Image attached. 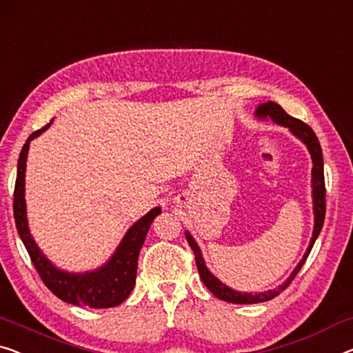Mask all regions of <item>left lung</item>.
<instances>
[{
	"label": "left lung",
	"instance_id": "8db88e82",
	"mask_svg": "<svg viewBox=\"0 0 353 353\" xmlns=\"http://www.w3.org/2000/svg\"><path fill=\"white\" fill-rule=\"evenodd\" d=\"M255 117L256 119H271L272 122L285 126V128L290 131L293 136L301 141V143L307 147L309 154H311L312 159V204H314V231H312V238L309 241L307 250L304 252V256L296 265V268L292 271V274L287 277V281L281 283L277 288H272V290L268 292H260V293H243L234 290L228 285L220 281L219 277H215L212 272L208 270L206 263H204L201 249L196 244L193 236L185 231V238L187 243L190 244L192 250L194 252V259H196V268L199 272V277L204 285H206L210 293L214 296H217L219 299H223L227 303H234V304H256V303H265L270 301V299L276 298L277 294H281L285 288L290 285V282L294 279V276L298 274L299 270H301L304 261H306L307 255L311 254L312 247L315 239L319 238L320 231H322L323 227V220H325V177H323V155H322V147H320V143L317 139V136L312 131V128L309 125H306L301 120L290 117L285 110H283L277 103L274 101H268L260 104L259 108L255 109Z\"/></svg>",
	"mask_w": 353,
	"mask_h": 353
}]
</instances>
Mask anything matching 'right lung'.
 Listing matches in <instances>:
<instances>
[{"instance_id":"right-lung-1","label":"right lung","mask_w":353,"mask_h":353,"mask_svg":"<svg viewBox=\"0 0 353 353\" xmlns=\"http://www.w3.org/2000/svg\"><path fill=\"white\" fill-rule=\"evenodd\" d=\"M50 123L46 125L44 128L34 131L26 139L22 152H20L14 190L15 227H17L20 239H22L26 250H28L30 259L33 261L42 282L55 296H59L65 303L74 304V306H88L93 309L115 307L120 303H123L134 288L139 250L145 241L147 231H149L157 215L161 214V209H150L144 217H141L138 222L131 225L112 256L103 266L85 272H70L57 268L42 254L30 233L25 203V171L30 143L34 138H38L41 133H44Z\"/></svg>"}]
</instances>
